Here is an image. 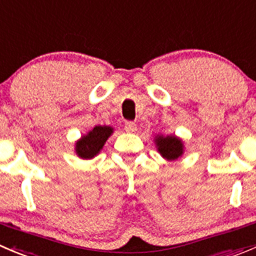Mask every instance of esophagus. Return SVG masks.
<instances>
[{"instance_id": "34e87169", "label": "esophagus", "mask_w": 256, "mask_h": 256, "mask_svg": "<svg viewBox=\"0 0 256 256\" xmlns=\"http://www.w3.org/2000/svg\"><path fill=\"white\" fill-rule=\"evenodd\" d=\"M125 130L128 132H135L136 131V124L132 121H126L125 122Z\"/></svg>"}]
</instances>
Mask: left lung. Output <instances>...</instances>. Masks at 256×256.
Wrapping results in <instances>:
<instances>
[{"instance_id": "left-lung-1", "label": "left lung", "mask_w": 256, "mask_h": 256, "mask_svg": "<svg viewBox=\"0 0 256 256\" xmlns=\"http://www.w3.org/2000/svg\"><path fill=\"white\" fill-rule=\"evenodd\" d=\"M156 145L158 152L168 160H175L182 154V142L175 136H166V138L158 136L156 138Z\"/></svg>"}]
</instances>
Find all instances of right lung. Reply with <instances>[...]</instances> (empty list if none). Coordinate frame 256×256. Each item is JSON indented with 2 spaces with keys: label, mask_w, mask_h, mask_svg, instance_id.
<instances>
[{
  "label": "right lung",
  "mask_w": 256,
  "mask_h": 256,
  "mask_svg": "<svg viewBox=\"0 0 256 256\" xmlns=\"http://www.w3.org/2000/svg\"><path fill=\"white\" fill-rule=\"evenodd\" d=\"M111 134L112 128L108 126H96L76 144V152L81 158H92L96 154L100 152Z\"/></svg>",
  "instance_id": "add662e5"
}]
</instances>
